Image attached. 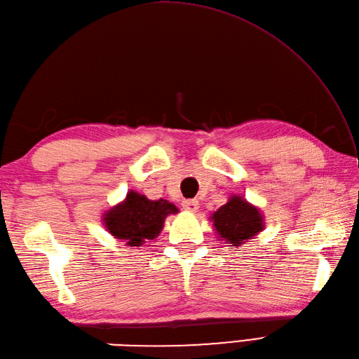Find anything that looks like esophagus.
Returning <instances> with one entry per match:
<instances>
[{"mask_svg": "<svg viewBox=\"0 0 359 359\" xmlns=\"http://www.w3.org/2000/svg\"><path fill=\"white\" fill-rule=\"evenodd\" d=\"M182 207H184L187 211L196 212L197 210H199V201H196V199H191V201H184V203H182Z\"/></svg>", "mask_w": 359, "mask_h": 359, "instance_id": "34e87169", "label": "esophagus"}]
</instances>
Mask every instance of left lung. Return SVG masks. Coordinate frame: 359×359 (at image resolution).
<instances>
[{
  "mask_svg": "<svg viewBox=\"0 0 359 359\" xmlns=\"http://www.w3.org/2000/svg\"><path fill=\"white\" fill-rule=\"evenodd\" d=\"M212 225L220 236V241L241 245L264 230V217L253 205L239 196H233L211 216Z\"/></svg>",
  "mask_w": 359,
  "mask_h": 359,
  "instance_id": "left-lung-1",
  "label": "left lung"
}]
</instances>
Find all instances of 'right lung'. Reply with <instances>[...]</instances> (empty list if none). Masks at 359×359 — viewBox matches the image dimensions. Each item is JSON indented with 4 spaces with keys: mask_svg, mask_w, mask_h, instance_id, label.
<instances>
[{
    "mask_svg": "<svg viewBox=\"0 0 359 359\" xmlns=\"http://www.w3.org/2000/svg\"><path fill=\"white\" fill-rule=\"evenodd\" d=\"M179 210L171 202L149 201L135 191L104 215V225L114 238L126 242L129 247H142L157 238L162 231L165 217Z\"/></svg>",
    "mask_w": 359,
    "mask_h": 359,
    "instance_id": "1",
    "label": "right lung"
}]
</instances>
